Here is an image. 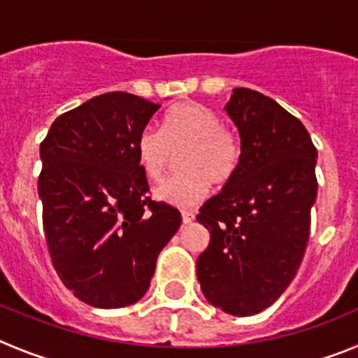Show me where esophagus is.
Returning <instances> with one entry per match:
<instances>
[{"label":"esophagus","mask_w":358,"mask_h":358,"mask_svg":"<svg viewBox=\"0 0 358 358\" xmlns=\"http://www.w3.org/2000/svg\"><path fill=\"white\" fill-rule=\"evenodd\" d=\"M182 221H183V224H191L192 221H194V212L182 210Z\"/></svg>","instance_id":"34e87169"}]
</instances>
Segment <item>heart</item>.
Here are the masks:
<instances>
[{"label": "heart", "mask_w": 358, "mask_h": 358, "mask_svg": "<svg viewBox=\"0 0 358 358\" xmlns=\"http://www.w3.org/2000/svg\"><path fill=\"white\" fill-rule=\"evenodd\" d=\"M137 162L151 182H160L180 153L182 173L155 189V198L176 207H192L214 185H224L239 169L243 146L239 135L224 127L207 105L183 101L164 114L162 130L146 128L135 144Z\"/></svg>", "instance_id": "b5f03b06"}]
</instances>
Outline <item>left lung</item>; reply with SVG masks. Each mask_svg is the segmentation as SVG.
Returning <instances> with one entry per match:
<instances>
[{"mask_svg": "<svg viewBox=\"0 0 358 358\" xmlns=\"http://www.w3.org/2000/svg\"><path fill=\"white\" fill-rule=\"evenodd\" d=\"M224 110L243 157L223 191L199 208L210 243L196 273L214 307L243 317L275 303L303 260L317 150L301 121L260 92L237 87Z\"/></svg>", "mask_w": 358, "mask_h": 358, "instance_id": "left-lung-1", "label": "left lung"}]
</instances>
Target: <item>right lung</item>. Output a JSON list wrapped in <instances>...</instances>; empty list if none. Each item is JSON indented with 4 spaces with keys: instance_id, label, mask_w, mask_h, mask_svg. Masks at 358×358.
<instances>
[{
    "instance_id": "right-lung-1",
    "label": "right lung",
    "mask_w": 358,
    "mask_h": 358,
    "mask_svg": "<svg viewBox=\"0 0 358 358\" xmlns=\"http://www.w3.org/2000/svg\"><path fill=\"white\" fill-rule=\"evenodd\" d=\"M160 103L107 92L55 119L41 143L38 198L55 271L83 303L119 308L150 287L178 208L148 196L137 137Z\"/></svg>"
}]
</instances>
